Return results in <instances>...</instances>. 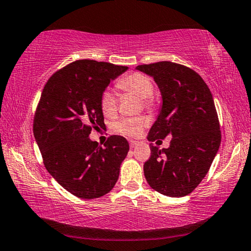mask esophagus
<instances>
[{
    "instance_id": "obj_1",
    "label": "esophagus",
    "mask_w": 251,
    "mask_h": 251,
    "mask_svg": "<svg viewBox=\"0 0 251 251\" xmlns=\"http://www.w3.org/2000/svg\"><path fill=\"white\" fill-rule=\"evenodd\" d=\"M138 145H139V141H133V140L130 141V148H131V149H133V148H135Z\"/></svg>"
}]
</instances>
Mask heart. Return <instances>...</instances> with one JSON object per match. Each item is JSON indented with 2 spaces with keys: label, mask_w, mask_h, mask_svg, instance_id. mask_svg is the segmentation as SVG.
<instances>
[{
  "label": "heart",
  "mask_w": 251,
  "mask_h": 251,
  "mask_svg": "<svg viewBox=\"0 0 251 251\" xmlns=\"http://www.w3.org/2000/svg\"><path fill=\"white\" fill-rule=\"evenodd\" d=\"M117 87L123 92L132 93L142 98L143 104L147 108H152L154 105V99L152 96L154 91L153 82L151 77L145 73H129L117 82ZM100 106L104 116H114L118 108V99L116 94L109 89L104 90L100 97ZM148 125H149V119L146 116H135L120 119L113 123L112 128L119 134L129 138H137L142 133Z\"/></svg>",
  "instance_id": "obj_1"
}]
</instances>
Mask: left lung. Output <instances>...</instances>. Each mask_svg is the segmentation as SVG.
<instances>
[{"label": "left lung", "mask_w": 251, "mask_h": 251, "mask_svg": "<svg viewBox=\"0 0 251 251\" xmlns=\"http://www.w3.org/2000/svg\"><path fill=\"white\" fill-rule=\"evenodd\" d=\"M137 69L153 77L162 96L148 140L172 137L167 149L150 143L151 155L143 164L147 182L164 196H187L206 176L221 142L212 94L202 77L186 65L161 61Z\"/></svg>", "instance_id": "left-lung-1"}]
</instances>
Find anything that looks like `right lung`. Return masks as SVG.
<instances>
[{
  "mask_svg": "<svg viewBox=\"0 0 251 251\" xmlns=\"http://www.w3.org/2000/svg\"><path fill=\"white\" fill-rule=\"evenodd\" d=\"M128 67L77 60L52 75L33 119V133L45 169L65 190L82 199L108 194L118 181L129 143L111 135L104 147L89 134L104 125L101 93Z\"/></svg>",
  "mask_w": 251,
  "mask_h": 251,
  "instance_id": "right-lung-1",
  "label": "right lung"
}]
</instances>
